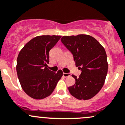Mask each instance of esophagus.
<instances>
[{
    "mask_svg": "<svg viewBox=\"0 0 125 125\" xmlns=\"http://www.w3.org/2000/svg\"><path fill=\"white\" fill-rule=\"evenodd\" d=\"M70 76H71V74H70V73H63V76L65 77H70Z\"/></svg>",
    "mask_w": 125,
    "mask_h": 125,
    "instance_id": "esophagus-1",
    "label": "esophagus"
}]
</instances>
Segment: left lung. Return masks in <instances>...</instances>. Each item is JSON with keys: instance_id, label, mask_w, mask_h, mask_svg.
Here are the masks:
<instances>
[{"instance_id": "1", "label": "left lung", "mask_w": 125, "mask_h": 125, "mask_svg": "<svg viewBox=\"0 0 125 125\" xmlns=\"http://www.w3.org/2000/svg\"><path fill=\"white\" fill-rule=\"evenodd\" d=\"M61 42L72 53L76 66L81 70L79 77L74 75V85L68 87L71 95L78 100L91 99L104 83L108 64L106 51L95 38L88 35L64 36Z\"/></svg>"}]
</instances>
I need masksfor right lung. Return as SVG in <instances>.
I'll return each mask as SVG.
<instances>
[{
  "mask_svg": "<svg viewBox=\"0 0 125 125\" xmlns=\"http://www.w3.org/2000/svg\"><path fill=\"white\" fill-rule=\"evenodd\" d=\"M60 38L59 35L38 36L19 52L17 74L23 90L32 98L42 100L49 96L63 76L62 70L52 72L48 66L49 51Z\"/></svg>",
  "mask_w": 125,
  "mask_h": 125,
  "instance_id": "obj_1",
  "label": "right lung"
}]
</instances>
